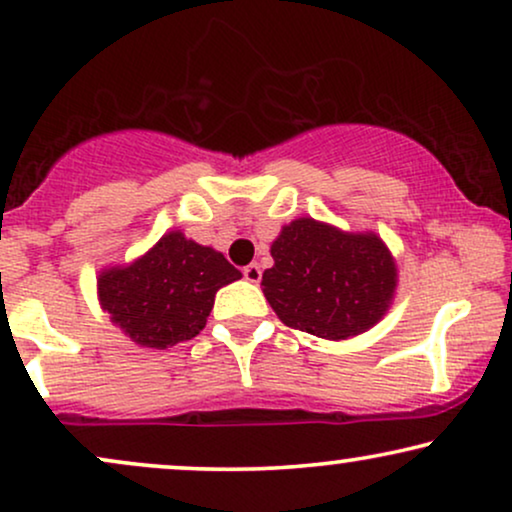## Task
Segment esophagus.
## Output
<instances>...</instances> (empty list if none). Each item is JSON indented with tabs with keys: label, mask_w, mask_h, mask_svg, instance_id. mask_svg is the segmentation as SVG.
<instances>
[{
	"label": "esophagus",
	"mask_w": 512,
	"mask_h": 512,
	"mask_svg": "<svg viewBox=\"0 0 512 512\" xmlns=\"http://www.w3.org/2000/svg\"><path fill=\"white\" fill-rule=\"evenodd\" d=\"M243 276H245V281L260 283V278H262L260 264H248V267H243Z\"/></svg>",
	"instance_id": "34e87169"
}]
</instances>
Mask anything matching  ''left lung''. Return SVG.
I'll use <instances>...</instances> for the list:
<instances>
[{
    "mask_svg": "<svg viewBox=\"0 0 512 512\" xmlns=\"http://www.w3.org/2000/svg\"><path fill=\"white\" fill-rule=\"evenodd\" d=\"M274 267L262 293L295 331L347 340L383 319L397 288V264L375 234H349L300 217L271 243Z\"/></svg>",
    "mask_w": 512,
    "mask_h": 512,
    "instance_id": "left-lung-1",
    "label": "left lung"
}]
</instances>
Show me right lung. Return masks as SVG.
<instances>
[{
    "instance_id": "1",
    "label": "right lung",
    "mask_w": 512,
    "mask_h": 512,
    "mask_svg": "<svg viewBox=\"0 0 512 512\" xmlns=\"http://www.w3.org/2000/svg\"><path fill=\"white\" fill-rule=\"evenodd\" d=\"M243 274L222 252L170 231L127 267L99 274L103 312L141 347L165 349L205 328L215 295Z\"/></svg>"
}]
</instances>
